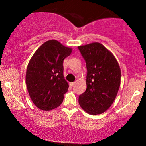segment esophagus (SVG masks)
Listing matches in <instances>:
<instances>
[{
  "mask_svg": "<svg viewBox=\"0 0 146 146\" xmlns=\"http://www.w3.org/2000/svg\"><path fill=\"white\" fill-rule=\"evenodd\" d=\"M74 84H75V82H71V83H70V87H73L74 85Z\"/></svg>",
  "mask_w": 146,
  "mask_h": 146,
  "instance_id": "1",
  "label": "esophagus"
}]
</instances>
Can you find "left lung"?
<instances>
[{"instance_id": "obj_1", "label": "left lung", "mask_w": 146, "mask_h": 146, "mask_svg": "<svg viewBox=\"0 0 146 146\" xmlns=\"http://www.w3.org/2000/svg\"><path fill=\"white\" fill-rule=\"evenodd\" d=\"M78 48L87 68L86 90L79 96V104L90 114H100L116 97L120 86V68L112 53L100 43Z\"/></svg>"}]
</instances>
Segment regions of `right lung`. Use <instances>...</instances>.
Here are the masks:
<instances>
[{
  "mask_svg": "<svg viewBox=\"0 0 146 146\" xmlns=\"http://www.w3.org/2000/svg\"><path fill=\"white\" fill-rule=\"evenodd\" d=\"M72 50L50 40L39 47L30 60L26 73L27 90L32 101L42 110H51L62 102L69 87L63 74V62Z\"/></svg>",
  "mask_w": 146,
  "mask_h": 146,
  "instance_id": "obj_1",
  "label": "right lung"
}]
</instances>
